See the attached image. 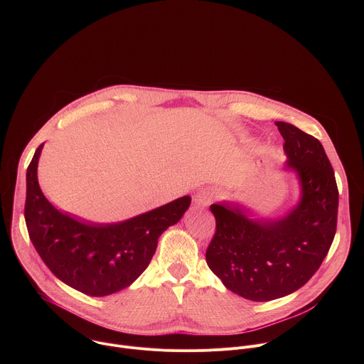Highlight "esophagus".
Returning <instances> with one entry per match:
<instances>
[{"instance_id":"34e87169","label":"esophagus","mask_w":364,"mask_h":364,"mask_svg":"<svg viewBox=\"0 0 364 364\" xmlns=\"http://www.w3.org/2000/svg\"><path fill=\"white\" fill-rule=\"evenodd\" d=\"M213 201V193L210 190H200L194 194L193 203L196 207H207Z\"/></svg>"}]
</instances>
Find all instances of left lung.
<instances>
[{
	"instance_id": "1",
	"label": "left lung",
	"mask_w": 364,
	"mask_h": 364,
	"mask_svg": "<svg viewBox=\"0 0 364 364\" xmlns=\"http://www.w3.org/2000/svg\"><path fill=\"white\" fill-rule=\"evenodd\" d=\"M299 197L278 218L236 200L210 205L216 233L205 261L223 285L250 301H271L299 289L328 253L337 228L338 190L321 142L288 122H275Z\"/></svg>"
}]
</instances>
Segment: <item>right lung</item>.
I'll return each mask as SVG.
<instances>
[{
	"mask_svg": "<svg viewBox=\"0 0 364 364\" xmlns=\"http://www.w3.org/2000/svg\"><path fill=\"white\" fill-rule=\"evenodd\" d=\"M43 145L27 168L24 209L37 253L62 282L86 295L107 296L128 288L149 265L163 232L187 212L191 197H178L115 223L76 218L59 210L40 188L37 167Z\"/></svg>",
	"mask_w": 364,
	"mask_h": 364,
	"instance_id": "right-lung-1",
	"label": "right lung"
}]
</instances>
